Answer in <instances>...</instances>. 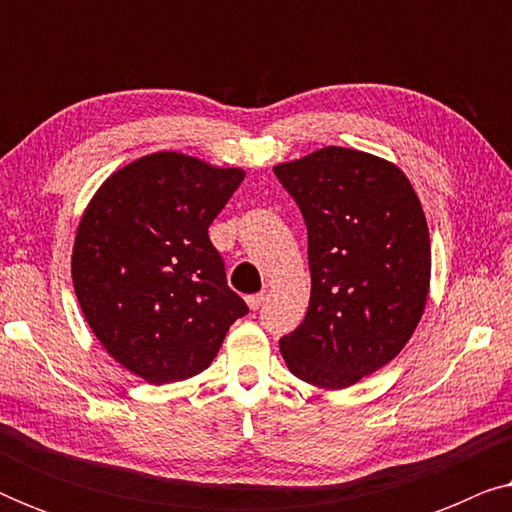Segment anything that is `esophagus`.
Listing matches in <instances>:
<instances>
[{"label": "esophagus", "instance_id": "34e87169", "mask_svg": "<svg viewBox=\"0 0 512 512\" xmlns=\"http://www.w3.org/2000/svg\"><path fill=\"white\" fill-rule=\"evenodd\" d=\"M265 303V293H254V296H247V305L251 310H258Z\"/></svg>", "mask_w": 512, "mask_h": 512}]
</instances>
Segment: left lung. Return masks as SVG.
<instances>
[{"instance_id": "obj_1", "label": "left lung", "mask_w": 512, "mask_h": 512, "mask_svg": "<svg viewBox=\"0 0 512 512\" xmlns=\"http://www.w3.org/2000/svg\"><path fill=\"white\" fill-rule=\"evenodd\" d=\"M307 226L310 307L279 340L321 389L352 387L415 333L431 279L429 228L410 181L370 153L328 146L275 167Z\"/></svg>"}]
</instances>
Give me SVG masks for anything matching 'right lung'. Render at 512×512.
<instances>
[{"mask_svg":"<svg viewBox=\"0 0 512 512\" xmlns=\"http://www.w3.org/2000/svg\"><path fill=\"white\" fill-rule=\"evenodd\" d=\"M237 167L151 153L104 181L83 214L72 279L102 347L151 384L205 370L249 307L226 282L209 226L242 184Z\"/></svg>","mask_w":512,"mask_h":512,"instance_id":"1","label":"right lung"}]
</instances>
